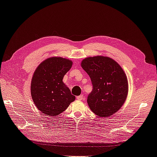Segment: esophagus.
<instances>
[{"instance_id": "esophagus-1", "label": "esophagus", "mask_w": 157, "mask_h": 157, "mask_svg": "<svg viewBox=\"0 0 157 157\" xmlns=\"http://www.w3.org/2000/svg\"><path fill=\"white\" fill-rule=\"evenodd\" d=\"M77 99L78 100H84V98L82 95H80V96H77Z\"/></svg>"}]
</instances>
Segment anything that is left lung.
Wrapping results in <instances>:
<instances>
[{
    "label": "left lung",
    "instance_id": "obj_1",
    "mask_svg": "<svg viewBox=\"0 0 157 157\" xmlns=\"http://www.w3.org/2000/svg\"><path fill=\"white\" fill-rule=\"evenodd\" d=\"M81 67L89 75L93 88L88 96L90 109L100 117H109L124 104L128 82L124 70L113 59L104 56L85 58Z\"/></svg>",
    "mask_w": 157,
    "mask_h": 157
}]
</instances>
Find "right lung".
I'll return each instance as SVG.
<instances>
[{
  "label": "right lung",
  "mask_w": 157,
  "mask_h": 157,
  "mask_svg": "<svg viewBox=\"0 0 157 157\" xmlns=\"http://www.w3.org/2000/svg\"><path fill=\"white\" fill-rule=\"evenodd\" d=\"M72 65L69 59L53 57L45 59L36 69L31 82V95L36 106L44 115L58 116L75 100L63 82Z\"/></svg>",
  "instance_id": "obj_1"
}]
</instances>
